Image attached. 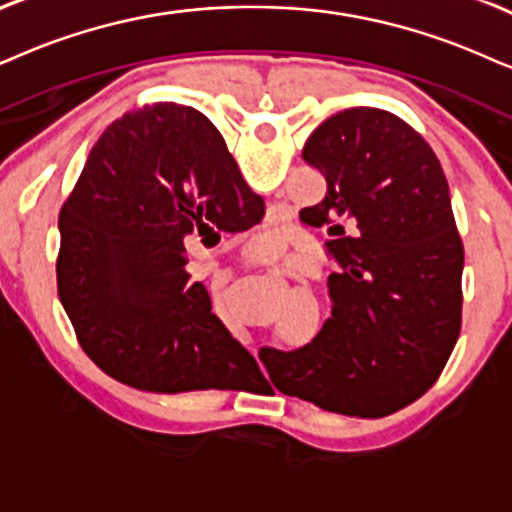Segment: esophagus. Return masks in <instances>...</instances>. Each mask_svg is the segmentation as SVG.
<instances>
[{"mask_svg":"<svg viewBox=\"0 0 512 512\" xmlns=\"http://www.w3.org/2000/svg\"><path fill=\"white\" fill-rule=\"evenodd\" d=\"M243 255H245V260H250V262H260V248H257V241H248L245 243V248H243Z\"/></svg>","mask_w":512,"mask_h":512,"instance_id":"34e87169","label":"esophagus"}]
</instances>
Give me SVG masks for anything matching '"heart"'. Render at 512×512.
<instances>
[{
	"instance_id": "1",
	"label": "heart",
	"mask_w": 512,
	"mask_h": 512,
	"mask_svg": "<svg viewBox=\"0 0 512 512\" xmlns=\"http://www.w3.org/2000/svg\"><path fill=\"white\" fill-rule=\"evenodd\" d=\"M269 245H278V238H276V236L269 238Z\"/></svg>"
}]
</instances>
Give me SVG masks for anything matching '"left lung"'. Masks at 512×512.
<instances>
[{
  "label": "left lung",
  "instance_id": "obj_1",
  "mask_svg": "<svg viewBox=\"0 0 512 512\" xmlns=\"http://www.w3.org/2000/svg\"><path fill=\"white\" fill-rule=\"evenodd\" d=\"M302 158L328 184L302 219L333 236V319L309 345L264 349L262 361L288 397L390 416L437 383L461 333L463 243L449 181L428 141L380 108L328 118Z\"/></svg>",
  "mask_w": 512,
  "mask_h": 512
}]
</instances>
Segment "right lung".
<instances>
[{
  "label": "right lung",
  "mask_w": 512,
  "mask_h": 512,
  "mask_svg": "<svg viewBox=\"0 0 512 512\" xmlns=\"http://www.w3.org/2000/svg\"><path fill=\"white\" fill-rule=\"evenodd\" d=\"M262 198L196 108L153 103L106 127L58 215V297L89 359L141 392L260 390L257 359L186 271V243L238 231Z\"/></svg>",
  "instance_id": "obj_1"
}]
</instances>
